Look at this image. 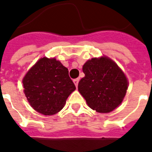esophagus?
<instances>
[{
    "instance_id": "obj_1",
    "label": "esophagus",
    "mask_w": 152,
    "mask_h": 152,
    "mask_svg": "<svg viewBox=\"0 0 152 152\" xmlns=\"http://www.w3.org/2000/svg\"><path fill=\"white\" fill-rule=\"evenodd\" d=\"M79 81H80V79H79V78L75 79V80H73V82H74V83H75V85H76V88H77V86H78Z\"/></svg>"
}]
</instances>
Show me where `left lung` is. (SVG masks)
Returning <instances> with one entry per match:
<instances>
[{"instance_id":"obj_1","label":"left lung","mask_w":152,"mask_h":152,"mask_svg":"<svg viewBox=\"0 0 152 152\" xmlns=\"http://www.w3.org/2000/svg\"><path fill=\"white\" fill-rule=\"evenodd\" d=\"M83 72L85 76L79 82L78 90L92 110L109 113L121 103L128 80L112 60L92 58L83 64Z\"/></svg>"}]
</instances>
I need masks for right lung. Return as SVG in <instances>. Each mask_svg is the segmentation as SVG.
Masks as SVG:
<instances>
[{
    "label": "right lung",
    "instance_id": "add662e5",
    "mask_svg": "<svg viewBox=\"0 0 152 152\" xmlns=\"http://www.w3.org/2000/svg\"><path fill=\"white\" fill-rule=\"evenodd\" d=\"M23 83L31 106L44 115L59 112L76 90L68 69L55 58H41L26 74Z\"/></svg>",
    "mask_w": 152,
    "mask_h": 152
}]
</instances>
